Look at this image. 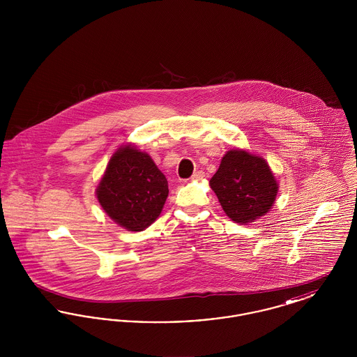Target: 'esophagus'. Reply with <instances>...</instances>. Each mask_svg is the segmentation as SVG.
Masks as SVG:
<instances>
[{
  "instance_id": "esophagus-1",
  "label": "esophagus",
  "mask_w": 357,
  "mask_h": 357,
  "mask_svg": "<svg viewBox=\"0 0 357 357\" xmlns=\"http://www.w3.org/2000/svg\"><path fill=\"white\" fill-rule=\"evenodd\" d=\"M204 171H195L191 176V181H201V179H204Z\"/></svg>"
}]
</instances>
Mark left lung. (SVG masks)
Listing matches in <instances>:
<instances>
[{"mask_svg":"<svg viewBox=\"0 0 357 357\" xmlns=\"http://www.w3.org/2000/svg\"><path fill=\"white\" fill-rule=\"evenodd\" d=\"M210 186L226 215L241 225L265 215L278 192V183L266 160L245 150L226 153Z\"/></svg>","mask_w":357,"mask_h":357,"instance_id":"obj_1","label":"left lung"}]
</instances>
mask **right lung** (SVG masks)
Wrapping results in <instances>:
<instances>
[{
    "instance_id": "add662e5",
    "label": "right lung",
    "mask_w": 357,
    "mask_h": 357,
    "mask_svg": "<svg viewBox=\"0 0 357 357\" xmlns=\"http://www.w3.org/2000/svg\"><path fill=\"white\" fill-rule=\"evenodd\" d=\"M96 195L108 217L130 231H142L162 213L169 185L151 156L128 144L112 155Z\"/></svg>"
}]
</instances>
